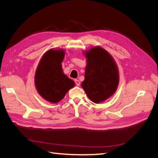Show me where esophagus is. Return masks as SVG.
<instances>
[{
  "label": "esophagus",
  "instance_id": "34e87169",
  "mask_svg": "<svg viewBox=\"0 0 158 158\" xmlns=\"http://www.w3.org/2000/svg\"><path fill=\"white\" fill-rule=\"evenodd\" d=\"M74 82H75V84H76V85H77V86H80V81H79L78 80H75Z\"/></svg>",
  "mask_w": 158,
  "mask_h": 158
}]
</instances>
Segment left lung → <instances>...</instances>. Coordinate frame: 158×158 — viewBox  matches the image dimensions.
Masks as SVG:
<instances>
[{"label": "left lung", "instance_id": "8db88e82", "mask_svg": "<svg viewBox=\"0 0 158 158\" xmlns=\"http://www.w3.org/2000/svg\"><path fill=\"white\" fill-rule=\"evenodd\" d=\"M87 60L82 88L95 103L106 101L114 94L119 82L117 65L113 56L99 46L84 52Z\"/></svg>", "mask_w": 158, "mask_h": 158}]
</instances>
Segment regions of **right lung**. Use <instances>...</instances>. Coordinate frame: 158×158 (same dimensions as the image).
I'll return each mask as SVG.
<instances>
[{
  "instance_id": "add662e5",
  "label": "right lung",
  "mask_w": 158,
  "mask_h": 158,
  "mask_svg": "<svg viewBox=\"0 0 158 158\" xmlns=\"http://www.w3.org/2000/svg\"><path fill=\"white\" fill-rule=\"evenodd\" d=\"M65 55L63 49H49L42 56L35 74V88L46 101L56 103L63 99L75 83L63 73L62 68Z\"/></svg>"
}]
</instances>
